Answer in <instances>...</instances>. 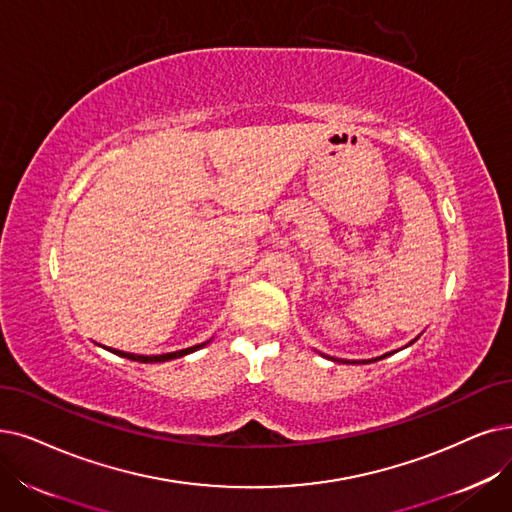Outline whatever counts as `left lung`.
Instances as JSON below:
<instances>
[{
	"label": "left lung",
	"instance_id": "1",
	"mask_svg": "<svg viewBox=\"0 0 512 512\" xmlns=\"http://www.w3.org/2000/svg\"><path fill=\"white\" fill-rule=\"evenodd\" d=\"M418 338H420V336H416V338H414V340H412V342H407V344H405V346H410V344H414V342H416V340H418ZM393 353H395V351H391V353H384V355H380V357H376V359H363V361H346V359H336V357H330V355H323V353H321V355H323V357H325V359H332V361H338V363H340V361H342V363H372V361H378V359H384V357H388V355H393Z\"/></svg>",
	"mask_w": 512,
	"mask_h": 512
}]
</instances>
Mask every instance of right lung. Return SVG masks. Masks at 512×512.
<instances>
[{"mask_svg":"<svg viewBox=\"0 0 512 512\" xmlns=\"http://www.w3.org/2000/svg\"><path fill=\"white\" fill-rule=\"evenodd\" d=\"M210 342V340H208ZM208 342H201L195 346H189V349H182V351H174V353H163V355H134V353H124V351H117V349H109L111 353L119 355V357H126L132 361H140V363H163V361H170V359H178V357H185L189 353H195L199 349H203Z\"/></svg>","mask_w":512,"mask_h":512,"instance_id":"add662e5","label":"right lung"}]
</instances>
